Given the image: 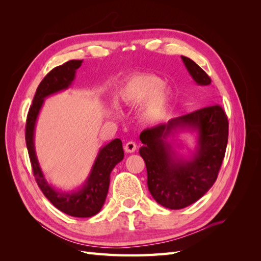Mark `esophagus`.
I'll list each match as a JSON object with an SVG mask.
<instances>
[{"instance_id":"1","label":"esophagus","mask_w":261,"mask_h":261,"mask_svg":"<svg viewBox=\"0 0 261 261\" xmlns=\"http://www.w3.org/2000/svg\"><path fill=\"white\" fill-rule=\"evenodd\" d=\"M136 149H137V146L135 143H134V141H128V143H126V145L124 146V150L127 153L135 152Z\"/></svg>"}]
</instances>
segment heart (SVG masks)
<instances>
[{"label":"heart","instance_id":"1","mask_svg":"<svg viewBox=\"0 0 261 261\" xmlns=\"http://www.w3.org/2000/svg\"><path fill=\"white\" fill-rule=\"evenodd\" d=\"M124 105L136 107L143 105L139 112L141 123L151 125L167 118L173 101L170 88L163 86L160 77L152 74L133 76L126 82L118 93Z\"/></svg>","mask_w":261,"mask_h":261}]
</instances>
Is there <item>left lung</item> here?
<instances>
[{
    "label": "left lung",
    "mask_w": 261,
    "mask_h": 261,
    "mask_svg": "<svg viewBox=\"0 0 261 261\" xmlns=\"http://www.w3.org/2000/svg\"><path fill=\"white\" fill-rule=\"evenodd\" d=\"M194 82L207 87L210 77L196 63L180 57ZM197 133L195 152L185 160L177 155L168 138L179 130ZM228 121L220 106H210L172 118L141 132L139 149L147 168V184L153 199L169 209H181L196 202L215 184L224 159Z\"/></svg>",
    "instance_id": "8db88e82"
}]
</instances>
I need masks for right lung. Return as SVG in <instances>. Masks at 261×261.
<instances>
[{"label": "right lung", "mask_w": 261, "mask_h": 261, "mask_svg": "<svg viewBox=\"0 0 261 261\" xmlns=\"http://www.w3.org/2000/svg\"><path fill=\"white\" fill-rule=\"evenodd\" d=\"M83 61L72 60L53 68L38 86L26 122V145L31 167L38 186L55 208L76 218H89L101 210L106 201L110 174L115 165L124 158L121 139H114L99 150V153L84 185L73 192H61L51 186L45 179L39 165L35 150V127L44 99L53 93L65 90L75 80L76 70Z\"/></svg>", "instance_id": "right-lung-1"}]
</instances>
